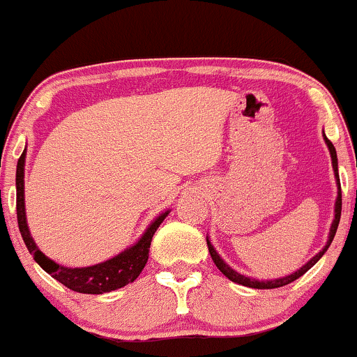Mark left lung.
Segmentation results:
<instances>
[{
    "mask_svg": "<svg viewBox=\"0 0 357 357\" xmlns=\"http://www.w3.org/2000/svg\"><path fill=\"white\" fill-rule=\"evenodd\" d=\"M324 139H326V144L327 147H329L331 151V158H333V167H334V174L335 178H337V186H339V192H337V202H335V218L333 221V227H331V233H329V241H327L326 247L322 248V252H319L317 255H315L312 260L307 261V264L302 267L301 270H297L296 273H292V275L289 277H284V278H277V280H267V282H260V280H255V278H248L245 275H240L238 272H235V270L228 267L227 264H225L223 260H221L218 253H216V250L213 248V245L210 243V240L206 238V243H208V250H210V255L213 258V261H215V265L218 267V270L221 273H223L225 277L230 278L231 282H236V284L240 285H245V287H252V289H277V287H284L287 284H290V282L297 280L298 277H302L304 273L309 270L310 267H314L315 264L319 261V258H321L324 253H326V250L329 248V245L333 243L334 240V235L335 231H337V227H339V220H341V210H342V195H341V183H339V173H337V154H335V147L333 142L329 141L326 136H324Z\"/></svg>",
    "mask_w": 357,
    "mask_h": 357,
    "instance_id": "left-lung-1",
    "label": "left lung"
}]
</instances>
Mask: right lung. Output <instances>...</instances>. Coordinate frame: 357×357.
Wrapping results in <instances>:
<instances>
[{
    "label": "right lung",
    "instance_id": "add662e5",
    "mask_svg": "<svg viewBox=\"0 0 357 357\" xmlns=\"http://www.w3.org/2000/svg\"><path fill=\"white\" fill-rule=\"evenodd\" d=\"M23 171H24V151L20 155L18 166H16V218H18V228L22 233L24 245L30 250L36 264L42 267L45 272L50 273L53 278L63 284L67 289L79 294H104L110 290L121 289L130 282H134L146 267V261L149 258V247L153 241V235L166 218L167 213H162L154 223L147 228L142 238L137 241L134 247H130L121 255L110 258L107 261H102L99 265L85 268H67L52 261L36 248L33 238L30 236L26 225V216H24V199H23Z\"/></svg>",
    "mask_w": 357,
    "mask_h": 357
}]
</instances>
